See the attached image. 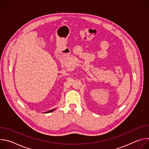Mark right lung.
<instances>
[{"instance_id": "right-lung-1", "label": "right lung", "mask_w": 149, "mask_h": 149, "mask_svg": "<svg viewBox=\"0 0 149 149\" xmlns=\"http://www.w3.org/2000/svg\"><path fill=\"white\" fill-rule=\"evenodd\" d=\"M56 110V109H52V110H49V111H47V112H45V113H51V112H52V111H54V110Z\"/></svg>"}]
</instances>
